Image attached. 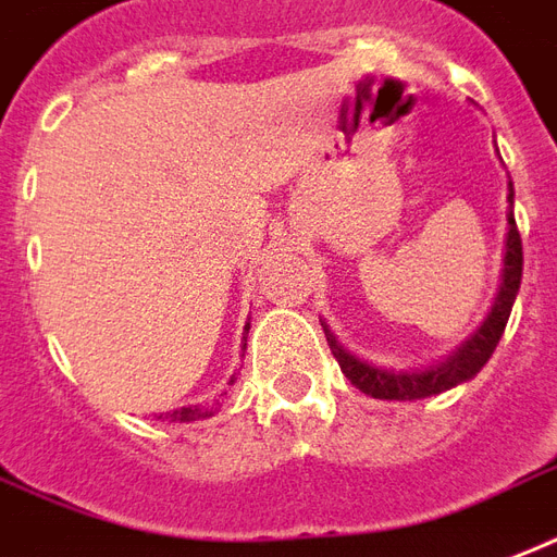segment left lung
<instances>
[{
    "label": "left lung",
    "mask_w": 557,
    "mask_h": 557,
    "mask_svg": "<svg viewBox=\"0 0 557 557\" xmlns=\"http://www.w3.org/2000/svg\"><path fill=\"white\" fill-rule=\"evenodd\" d=\"M508 201L515 207V186L511 184H508ZM520 277H523V239H520V231H517L515 210H508V239H505V269L499 295H496L494 307L482 321V326L467 338L465 345L458 347L456 354L447 356L444 362L432 364V368H423V371H388V368H376V364L356 359L350 350L338 345V338L321 321L326 345L333 350L335 362L342 364V373L368 397H376V400H420V397L449 392L461 382L473 380L496 350L505 333V324H508V315H511V307H515L517 292H520Z\"/></svg>",
    "instance_id": "8db88e82"
}]
</instances>
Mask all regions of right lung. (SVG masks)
Returning a JSON list of instances; mask_svg holds the SVG:
<instances>
[{
	"label": "right lung",
	"instance_id": "right-lung-1",
	"mask_svg": "<svg viewBox=\"0 0 557 557\" xmlns=\"http://www.w3.org/2000/svg\"><path fill=\"white\" fill-rule=\"evenodd\" d=\"M248 330L250 324H245V338H248ZM233 385V380H231ZM212 409H201V406H184V409H175V411H169L165 418H172V420H181V423H189V420H198V418H210ZM163 418V414H160Z\"/></svg>",
	"mask_w": 557,
	"mask_h": 557
}]
</instances>
